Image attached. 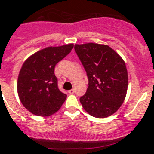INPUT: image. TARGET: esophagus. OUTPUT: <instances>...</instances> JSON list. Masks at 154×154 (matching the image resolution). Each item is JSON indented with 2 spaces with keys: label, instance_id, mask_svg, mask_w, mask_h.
<instances>
[{
  "label": "esophagus",
  "instance_id": "obj_1",
  "mask_svg": "<svg viewBox=\"0 0 154 154\" xmlns=\"http://www.w3.org/2000/svg\"><path fill=\"white\" fill-rule=\"evenodd\" d=\"M68 92L69 93V94H74V89H71V90H69V91H68Z\"/></svg>",
  "mask_w": 154,
  "mask_h": 154
}]
</instances>
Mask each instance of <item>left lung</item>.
Returning <instances> with one entry per match:
<instances>
[{"label":"left lung","mask_w":154,"mask_h":154,"mask_svg":"<svg viewBox=\"0 0 154 154\" xmlns=\"http://www.w3.org/2000/svg\"><path fill=\"white\" fill-rule=\"evenodd\" d=\"M74 50L88 80L86 94L80 97L83 109L93 117L114 114L123 103L128 86L125 63L105 45H75Z\"/></svg>","instance_id":"8db88e82"}]
</instances>
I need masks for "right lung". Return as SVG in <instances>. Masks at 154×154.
I'll use <instances>...</instances> for the list:
<instances>
[{"mask_svg":"<svg viewBox=\"0 0 154 154\" xmlns=\"http://www.w3.org/2000/svg\"><path fill=\"white\" fill-rule=\"evenodd\" d=\"M73 48V44L46 48L32 54L24 63L17 88L20 100L31 113L38 116H51L65 102L67 95L59 89L54 69Z\"/></svg>","mask_w":154,"mask_h":154,"instance_id":"obj_1","label":"right lung"}]
</instances>
